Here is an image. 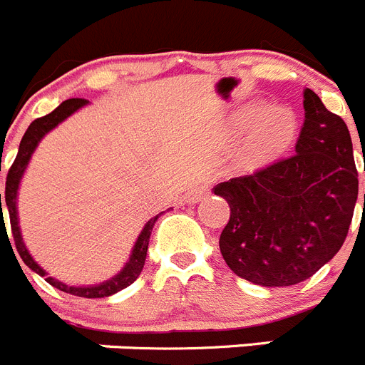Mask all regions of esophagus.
<instances>
[{
    "mask_svg": "<svg viewBox=\"0 0 365 365\" xmlns=\"http://www.w3.org/2000/svg\"><path fill=\"white\" fill-rule=\"evenodd\" d=\"M206 193H208V186L205 185H195L192 190L188 192V195H186V199H188V202H197L201 201L202 197H205Z\"/></svg>",
    "mask_w": 365,
    "mask_h": 365,
    "instance_id": "esophagus-1",
    "label": "esophagus"
}]
</instances>
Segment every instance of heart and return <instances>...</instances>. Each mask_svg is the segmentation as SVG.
Returning a JSON list of instances; mask_svg holds the SVG:
<instances>
[{
    "label": "heart",
    "instance_id": "1",
    "mask_svg": "<svg viewBox=\"0 0 365 365\" xmlns=\"http://www.w3.org/2000/svg\"><path fill=\"white\" fill-rule=\"evenodd\" d=\"M257 111L259 109L252 108L250 111L245 113L240 124L247 125L256 117ZM294 117H292V113L289 109H270L269 113H265L257 120L252 131L248 133L247 143H245V159H247V163L257 166V164L265 163V160L282 153L291 144L292 137H294Z\"/></svg>",
    "mask_w": 365,
    "mask_h": 365
}]
</instances>
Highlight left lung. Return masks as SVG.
I'll return each instance as SVG.
<instances>
[{"instance_id": "8db88e82", "label": "left lung", "mask_w": 365, "mask_h": 365, "mask_svg": "<svg viewBox=\"0 0 365 365\" xmlns=\"http://www.w3.org/2000/svg\"><path fill=\"white\" fill-rule=\"evenodd\" d=\"M303 109L296 153L214 188L230 206L219 237L222 259L256 285L311 278L340 250L353 219L359 172L349 130L311 89Z\"/></svg>"}]
</instances>
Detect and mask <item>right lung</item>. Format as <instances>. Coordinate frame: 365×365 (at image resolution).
I'll return each instance as SVG.
<instances>
[{"instance_id": "add662e5", "label": "right lung", "mask_w": 365, "mask_h": 365, "mask_svg": "<svg viewBox=\"0 0 365 365\" xmlns=\"http://www.w3.org/2000/svg\"><path fill=\"white\" fill-rule=\"evenodd\" d=\"M83 106H87L86 98H69L58 106L53 113H49V115H45V117L41 118H36V120L29 125L24 138H21V143H19V150H18V155H16L14 163H12L9 173H6L5 202H6V210H9V217H11L12 237H14L16 248H18V254L21 256V259H24V263L29 267V269L34 270L36 274H40L41 278H45V282L49 283V285L56 287V289L67 292V294L80 296V298H106V296H111L115 294V292L125 289V287H130L131 283L138 278V274L143 272L144 261H146V254H148V245H150L151 230H153V225L155 221L159 219V215L151 217L150 221L144 225L143 232H140L137 243H135L133 250H131L130 261L125 263L124 269H122L115 278L93 287H69L66 285V283L58 282V279L47 276V272L38 265L36 261L32 259V256L29 254L27 248H25L24 240H21V232H19V225H18V208H16L19 180H21V177H24L25 170H27L29 166V160H31L32 153H34L36 146L40 144V140L45 137V135L49 133L51 130H54L60 122L66 120L67 117H71L74 111H78V109L83 108ZM0 208H1V193H0ZM1 215H3V208H1ZM3 225H5V222H3Z\"/></svg>"}]
</instances>
